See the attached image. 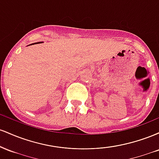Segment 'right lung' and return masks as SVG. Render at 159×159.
<instances>
[{
    "instance_id": "right-lung-1",
    "label": "right lung",
    "mask_w": 159,
    "mask_h": 159,
    "mask_svg": "<svg viewBox=\"0 0 159 159\" xmlns=\"http://www.w3.org/2000/svg\"><path fill=\"white\" fill-rule=\"evenodd\" d=\"M42 43V42H39V43ZM36 43H34V44H36ZM30 45H33V44H30Z\"/></svg>"
}]
</instances>
